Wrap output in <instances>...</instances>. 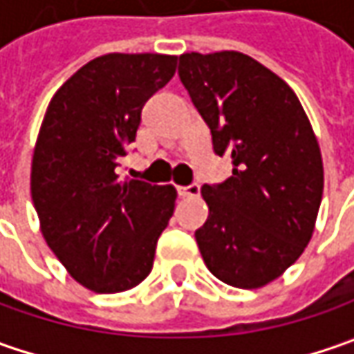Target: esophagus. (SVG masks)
<instances>
[{
    "label": "esophagus",
    "mask_w": 354,
    "mask_h": 354,
    "mask_svg": "<svg viewBox=\"0 0 354 354\" xmlns=\"http://www.w3.org/2000/svg\"><path fill=\"white\" fill-rule=\"evenodd\" d=\"M177 193H179L181 197H197L198 193H201V185L198 183L181 185V187H177Z\"/></svg>",
    "instance_id": "obj_1"
}]
</instances>
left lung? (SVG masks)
<instances>
[{
	"label": "left lung",
	"instance_id": "8db88e82",
	"mask_svg": "<svg viewBox=\"0 0 354 354\" xmlns=\"http://www.w3.org/2000/svg\"><path fill=\"white\" fill-rule=\"evenodd\" d=\"M179 78L232 175L203 185L207 223L195 232L212 276L254 290L306 250L323 195L319 143L278 75L236 50L185 53Z\"/></svg>",
	"mask_w": 354,
	"mask_h": 354
}]
</instances>
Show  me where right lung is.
Wrapping results in <instances>:
<instances>
[{"label": "right lung", "mask_w": 354, "mask_h": 354, "mask_svg": "<svg viewBox=\"0 0 354 354\" xmlns=\"http://www.w3.org/2000/svg\"><path fill=\"white\" fill-rule=\"evenodd\" d=\"M177 57L110 53L84 64L48 104L31 167V197L48 248L84 288L126 292L153 268L177 191L120 179L145 102Z\"/></svg>", "instance_id": "1"}]
</instances>
